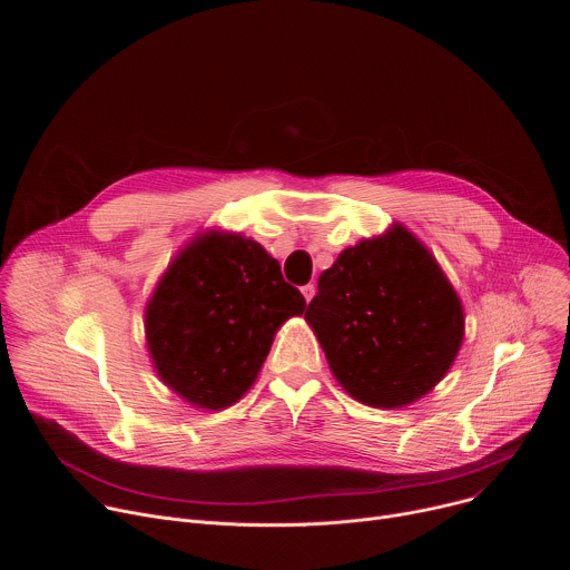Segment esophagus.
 <instances>
[{
    "label": "esophagus",
    "mask_w": 570,
    "mask_h": 570,
    "mask_svg": "<svg viewBox=\"0 0 570 570\" xmlns=\"http://www.w3.org/2000/svg\"><path fill=\"white\" fill-rule=\"evenodd\" d=\"M302 295H304V299H306V302H311V299H313V295H315V286H313V284L302 286Z\"/></svg>",
    "instance_id": "1"
}]
</instances>
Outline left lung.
<instances>
[{
  "mask_svg": "<svg viewBox=\"0 0 570 570\" xmlns=\"http://www.w3.org/2000/svg\"><path fill=\"white\" fill-rule=\"evenodd\" d=\"M304 317L338 383L385 411L433 390L464 336L453 286L403 225L343 250L320 275Z\"/></svg>",
  "mask_w": 570,
  "mask_h": 570,
  "instance_id": "left-lung-1",
  "label": "left lung"
}]
</instances>
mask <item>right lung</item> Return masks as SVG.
Returning a JSON list of instances; mask_svg holds the SVG:
<instances>
[{"instance_id":"obj_1","label":"right lung","mask_w":570,"mask_h":570,"mask_svg":"<svg viewBox=\"0 0 570 570\" xmlns=\"http://www.w3.org/2000/svg\"><path fill=\"white\" fill-rule=\"evenodd\" d=\"M304 306L257 240L207 232L171 262L146 306L148 352L174 392L218 411L250 390L275 332Z\"/></svg>"}]
</instances>
